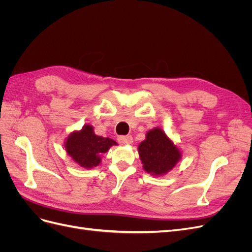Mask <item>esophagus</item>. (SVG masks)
<instances>
[{"instance_id": "34e87169", "label": "esophagus", "mask_w": 252, "mask_h": 252, "mask_svg": "<svg viewBox=\"0 0 252 252\" xmlns=\"http://www.w3.org/2000/svg\"><path fill=\"white\" fill-rule=\"evenodd\" d=\"M118 141L121 145H129L132 143V136L131 135H121L118 138Z\"/></svg>"}]
</instances>
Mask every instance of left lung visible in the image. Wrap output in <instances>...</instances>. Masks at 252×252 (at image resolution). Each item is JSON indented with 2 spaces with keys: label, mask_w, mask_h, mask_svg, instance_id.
<instances>
[{
  "label": "left lung",
  "mask_w": 252,
  "mask_h": 252,
  "mask_svg": "<svg viewBox=\"0 0 252 252\" xmlns=\"http://www.w3.org/2000/svg\"><path fill=\"white\" fill-rule=\"evenodd\" d=\"M144 170L159 177L170 171L181 159V151L159 128L146 133L138 147Z\"/></svg>",
  "instance_id": "1"
}]
</instances>
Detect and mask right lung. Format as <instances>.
<instances>
[{
  "mask_svg": "<svg viewBox=\"0 0 252 252\" xmlns=\"http://www.w3.org/2000/svg\"><path fill=\"white\" fill-rule=\"evenodd\" d=\"M117 142L96 135L91 125L83 126L80 131L71 132L65 141V149L75 163L84 168H93L101 163V156Z\"/></svg>",
  "mask_w": 252,
  "mask_h": 252,
  "instance_id": "1",
  "label": "right lung"
}]
</instances>
